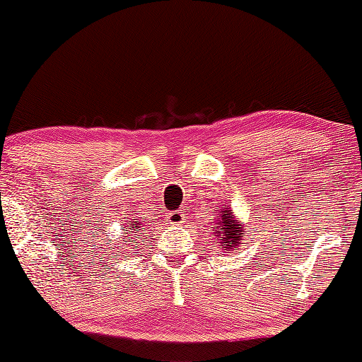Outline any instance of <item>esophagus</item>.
<instances>
[{"label": "esophagus", "mask_w": 362, "mask_h": 362, "mask_svg": "<svg viewBox=\"0 0 362 362\" xmlns=\"http://www.w3.org/2000/svg\"><path fill=\"white\" fill-rule=\"evenodd\" d=\"M167 221L170 224H175V226H178V224H184V221H185L184 211H180V209L170 211V213L167 214Z\"/></svg>", "instance_id": "esophagus-1"}]
</instances>
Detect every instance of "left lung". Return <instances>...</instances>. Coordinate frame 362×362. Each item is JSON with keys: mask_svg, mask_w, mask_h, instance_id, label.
Segmentation results:
<instances>
[{"mask_svg": "<svg viewBox=\"0 0 362 362\" xmlns=\"http://www.w3.org/2000/svg\"><path fill=\"white\" fill-rule=\"evenodd\" d=\"M221 213L223 214H219L218 219H216L218 226H214V235L221 238L224 248H228V250H238V243L242 240V236H245V233H242L238 223H235V219L231 218L230 211H221Z\"/></svg>", "mask_w": 362, "mask_h": 362, "instance_id": "8db88e82", "label": "left lung"}]
</instances>
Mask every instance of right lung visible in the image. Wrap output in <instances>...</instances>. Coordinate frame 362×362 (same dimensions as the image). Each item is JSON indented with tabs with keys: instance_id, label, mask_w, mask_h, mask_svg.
<instances>
[{
	"instance_id": "add662e5",
	"label": "right lung",
	"mask_w": 362,
	"mask_h": 362,
	"mask_svg": "<svg viewBox=\"0 0 362 362\" xmlns=\"http://www.w3.org/2000/svg\"><path fill=\"white\" fill-rule=\"evenodd\" d=\"M131 226H132V224H131ZM139 223L138 221H136V226H132V230H134V233H139V235H143V233H141V231H139ZM141 230H144V228H141ZM127 231H129V228H126V230H124V235H127ZM136 238H139V236H136Z\"/></svg>"
}]
</instances>
